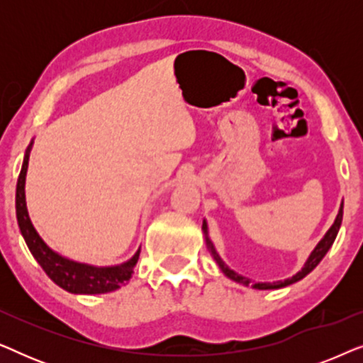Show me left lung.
I'll return each mask as SVG.
<instances>
[{"label": "left lung", "instance_id": "1", "mask_svg": "<svg viewBox=\"0 0 363 363\" xmlns=\"http://www.w3.org/2000/svg\"><path fill=\"white\" fill-rule=\"evenodd\" d=\"M342 215H344V203L340 205V210H339V215H337L334 225L330 226V230L325 233V236L322 238V240L319 241V245L315 246V250L311 252L309 259H307V262L304 264V267H302V271L297 272L296 276L289 277V279L286 281H277V282H257V284H252L251 279H247V277L238 274V272H235L233 269H230L225 262H223V259L220 257V255H218L215 246H213V242L210 241V238H208V230H206V223L203 221V231H205V238H206V246H208V251L211 252V256L215 257V261L218 262V266H220V269L225 272V274L230 277V279L240 282V284H245V286H252L255 289H281V287H286L289 284H294V282L301 281L302 277H306L309 272L314 269V267L319 264V262L322 261V257H324L327 255V251L330 250V246L334 245L335 238H337V233H339L340 230V225H342Z\"/></svg>", "mask_w": 363, "mask_h": 363}]
</instances>
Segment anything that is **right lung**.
<instances>
[{
    "label": "right lung",
    "instance_id": "add662e5",
    "mask_svg": "<svg viewBox=\"0 0 363 363\" xmlns=\"http://www.w3.org/2000/svg\"><path fill=\"white\" fill-rule=\"evenodd\" d=\"M33 145V143H31ZM31 145L28 147L26 155H24L21 172L18 177L16 185V216L18 225L24 236V241L31 251V255L36 257V261L41 264L44 272L56 282L59 287L66 289L72 294H106L118 289L125 284L132 277L133 267H135L140 250L135 252V256L121 266L112 267H96L82 264V262H74L66 257L59 256L54 252L46 242H44L34 230L31 220L28 216L26 196H24V183H26V172L29 162V152Z\"/></svg>",
    "mask_w": 363,
    "mask_h": 363
}]
</instances>
